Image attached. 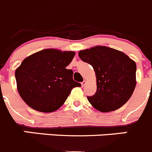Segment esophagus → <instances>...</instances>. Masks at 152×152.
<instances>
[{
	"mask_svg": "<svg viewBox=\"0 0 152 152\" xmlns=\"http://www.w3.org/2000/svg\"><path fill=\"white\" fill-rule=\"evenodd\" d=\"M86 83H87V81H86V80H83V82H81V86H82V87H84Z\"/></svg>",
	"mask_w": 152,
	"mask_h": 152,
	"instance_id": "obj_1",
	"label": "esophagus"
}]
</instances>
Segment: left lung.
I'll return each instance as SVG.
<instances>
[{
  "instance_id": "8db88e82",
  "label": "left lung",
  "mask_w": 152,
  "mask_h": 152,
  "mask_svg": "<svg viewBox=\"0 0 152 152\" xmlns=\"http://www.w3.org/2000/svg\"><path fill=\"white\" fill-rule=\"evenodd\" d=\"M78 56L93 66L96 77V92L87 97L90 103L102 112L123 106L136 87L135 61L121 51L105 46L80 50Z\"/></svg>"
}]
</instances>
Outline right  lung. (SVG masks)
Listing matches in <instances>:
<instances>
[{
  "label": "right lung",
  "mask_w": 152,
  "mask_h": 152,
  "mask_svg": "<svg viewBox=\"0 0 152 152\" xmlns=\"http://www.w3.org/2000/svg\"><path fill=\"white\" fill-rule=\"evenodd\" d=\"M75 53L45 49L31 54L16 69L17 90L23 101L41 112H53L64 104L74 87L73 71L67 69Z\"/></svg>",
  "instance_id": "right-lung-1"
}]
</instances>
